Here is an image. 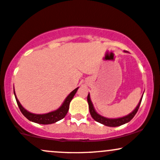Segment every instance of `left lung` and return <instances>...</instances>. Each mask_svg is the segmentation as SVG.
Wrapping results in <instances>:
<instances>
[{"instance_id":"left-lung-1","label":"left lung","mask_w":160,"mask_h":160,"mask_svg":"<svg viewBox=\"0 0 160 160\" xmlns=\"http://www.w3.org/2000/svg\"><path fill=\"white\" fill-rule=\"evenodd\" d=\"M87 100H88V107H89V111H90L91 116L92 117V118H93L94 121L98 122V123H102V124L105 125V126H108V127H118V126H121V125L124 124V123H128L129 121H130L132 119H133V117H134L135 114H137L139 108H140L142 98L140 99V102H139L138 105L137 106V108H136L135 109L130 113V114H129L128 115H127V116L125 117H123V118H116V119H110V118H104V117L101 116V115L98 114L93 107V104H92V101H91L89 94L88 95Z\"/></svg>"}]
</instances>
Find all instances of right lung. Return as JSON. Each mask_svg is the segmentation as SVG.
<instances>
[{
    "label": "right lung",
    "instance_id": "add662e5",
    "mask_svg": "<svg viewBox=\"0 0 160 160\" xmlns=\"http://www.w3.org/2000/svg\"><path fill=\"white\" fill-rule=\"evenodd\" d=\"M78 89V88H75V90H73L71 93L67 96L66 100L64 101V102L62 103V106L59 109L44 114H36L29 112L28 111L24 109L23 108V106L20 104V101H18V98L16 97L14 91H13V93H14L15 98H16L17 103H18V105L19 108H20V111H21L22 114L24 115V117H26L29 121L34 122V123H39V124H50V123H56V122L59 121L65 118V116L68 113V109H69L70 102H71L72 99L73 98L74 95L76 93Z\"/></svg>",
    "mask_w": 160,
    "mask_h": 160
}]
</instances>
